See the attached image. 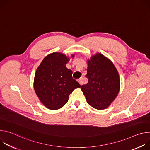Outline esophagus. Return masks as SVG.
I'll return each instance as SVG.
<instances>
[{
	"label": "esophagus",
	"mask_w": 150,
	"mask_h": 150,
	"mask_svg": "<svg viewBox=\"0 0 150 150\" xmlns=\"http://www.w3.org/2000/svg\"><path fill=\"white\" fill-rule=\"evenodd\" d=\"M78 82L81 85H82V82H83V78L81 77V78H79V79H78Z\"/></svg>",
	"instance_id": "1"
}]
</instances>
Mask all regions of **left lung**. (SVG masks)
Wrapping results in <instances>:
<instances>
[{"label": "left lung", "instance_id": "1", "mask_svg": "<svg viewBox=\"0 0 150 150\" xmlns=\"http://www.w3.org/2000/svg\"><path fill=\"white\" fill-rule=\"evenodd\" d=\"M88 83L81 89L93 108L103 110L111 104L120 90V78L113 63L100 53L87 60Z\"/></svg>", "mask_w": 150, "mask_h": 150}]
</instances>
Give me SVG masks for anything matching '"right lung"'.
<instances>
[{"label":"right lung","mask_w":150,"mask_h":150,"mask_svg":"<svg viewBox=\"0 0 150 150\" xmlns=\"http://www.w3.org/2000/svg\"><path fill=\"white\" fill-rule=\"evenodd\" d=\"M72 54L71 57H74ZM70 58L54 52L47 55L37 68L34 88L40 101L50 110H57L68 101L69 94L80 84L72 78V71L66 67Z\"/></svg>","instance_id":"add662e5"}]
</instances>
